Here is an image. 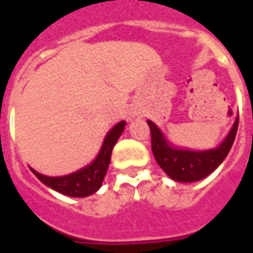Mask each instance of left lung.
Returning a JSON list of instances; mask_svg holds the SVG:
<instances>
[{
    "label": "left lung",
    "mask_w": 253,
    "mask_h": 253,
    "mask_svg": "<svg viewBox=\"0 0 253 253\" xmlns=\"http://www.w3.org/2000/svg\"><path fill=\"white\" fill-rule=\"evenodd\" d=\"M148 125L152 135V150L154 159L161 167V169L173 180L191 183L202 180L210 175L228 156L239 128V118L234 122L233 127L228 137L225 138V141L218 148L205 152H192L172 148L153 122L148 121Z\"/></svg>",
    "instance_id": "1"
}]
</instances>
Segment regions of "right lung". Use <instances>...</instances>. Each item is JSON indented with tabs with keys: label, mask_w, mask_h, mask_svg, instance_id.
<instances>
[{
	"label": "right lung",
	"mask_w": 253,
	"mask_h": 253,
	"mask_svg": "<svg viewBox=\"0 0 253 253\" xmlns=\"http://www.w3.org/2000/svg\"><path fill=\"white\" fill-rule=\"evenodd\" d=\"M125 122L118 123L112 130H111L107 137H105L101 150L99 156L96 157L93 163L84 169L77 170L72 175L61 176V177H48V176L41 175L39 172L31 169L34 175L46 186H48L52 190L61 192L63 195L74 196V198H84L94 194L99 190L101 183L104 180V176L108 169V165L111 161V154L112 149L115 146L116 141L119 139L122 132L125 130Z\"/></svg>",
	"instance_id": "obj_1"
}]
</instances>
